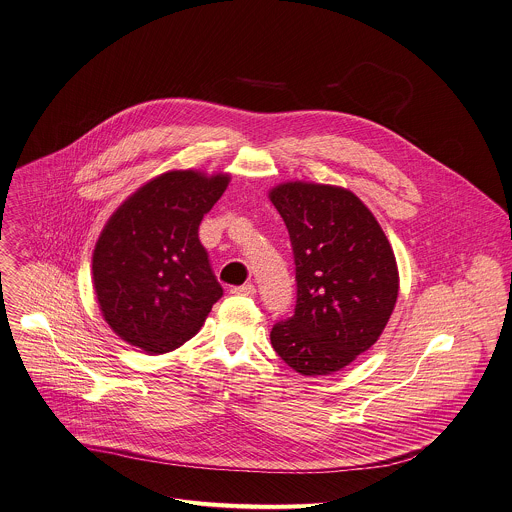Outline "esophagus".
Masks as SVG:
<instances>
[{
	"label": "esophagus",
	"instance_id": "obj_1",
	"mask_svg": "<svg viewBox=\"0 0 512 512\" xmlns=\"http://www.w3.org/2000/svg\"><path fill=\"white\" fill-rule=\"evenodd\" d=\"M257 290H255V284L245 283L241 286H233L231 288V294H241V296H253Z\"/></svg>",
	"mask_w": 512,
	"mask_h": 512
}]
</instances>
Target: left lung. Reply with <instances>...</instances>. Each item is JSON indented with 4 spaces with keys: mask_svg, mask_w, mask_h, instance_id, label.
I'll use <instances>...</instances> for the list:
<instances>
[{
    "mask_svg": "<svg viewBox=\"0 0 512 512\" xmlns=\"http://www.w3.org/2000/svg\"><path fill=\"white\" fill-rule=\"evenodd\" d=\"M269 198L296 265V308L273 326L271 343L296 373L330 375L379 340L395 310L393 247L371 210L340 186L284 182Z\"/></svg>",
    "mask_w": 512,
    "mask_h": 512,
    "instance_id": "left-lung-1",
    "label": "left lung"
}]
</instances>
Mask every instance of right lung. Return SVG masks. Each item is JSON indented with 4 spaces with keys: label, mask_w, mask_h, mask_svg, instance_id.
Here are the masks:
<instances>
[{
    "label": "right lung",
    "mask_w": 512,
    "mask_h": 512,
    "mask_svg": "<svg viewBox=\"0 0 512 512\" xmlns=\"http://www.w3.org/2000/svg\"><path fill=\"white\" fill-rule=\"evenodd\" d=\"M229 174L169 171L133 192L102 229L92 279L104 320L147 353L196 336L224 288L198 228L228 188Z\"/></svg>",
    "instance_id": "obj_1"
}]
</instances>
